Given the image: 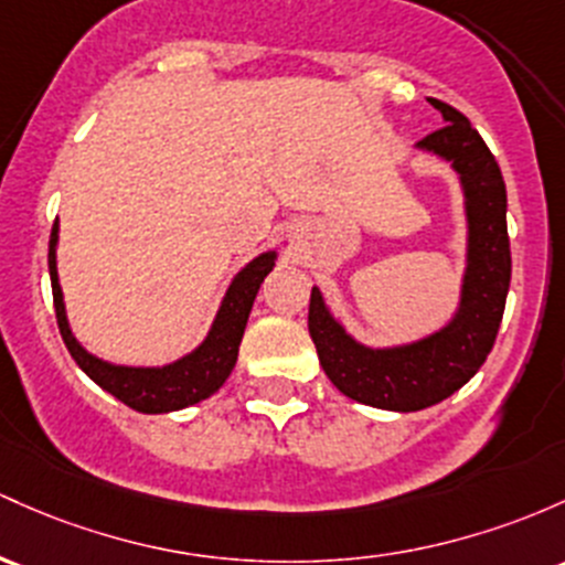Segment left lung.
Masks as SVG:
<instances>
[{"instance_id":"obj_1","label":"left lung","mask_w":565,"mask_h":565,"mask_svg":"<svg viewBox=\"0 0 565 565\" xmlns=\"http://www.w3.org/2000/svg\"><path fill=\"white\" fill-rule=\"evenodd\" d=\"M429 104L443 111L445 126L424 136L418 147L450 160L467 192L469 268L456 319L418 343L373 351L343 332L316 287L308 306V332L327 377L338 392L381 411H424L458 392L491 353L510 292L507 188L499 163L461 111L439 98Z\"/></svg>"}]
</instances>
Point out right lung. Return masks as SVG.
Listing matches in <instances>:
<instances>
[{
  "mask_svg": "<svg viewBox=\"0 0 565 565\" xmlns=\"http://www.w3.org/2000/svg\"><path fill=\"white\" fill-rule=\"evenodd\" d=\"M55 241H58V222L51 231V252H47V265H51V284H53V306L55 321H58L61 338L72 359L85 370V375L93 377L104 392L134 407L139 413H169L182 411V407L195 405V402L212 396L227 375L233 373L235 359H238V345L244 338L246 319H249L254 297H257L259 284L273 268L276 254H259L254 263L246 265L238 276L233 278L225 300H222L220 313H216L212 332L198 345L190 356L179 359L169 367H115V364L102 362L90 356L77 340L72 338L70 324L64 313V297H61L58 273H55Z\"/></svg>",
  "mask_w": 565,
  "mask_h": 565,
  "instance_id": "1",
  "label": "right lung"
}]
</instances>
